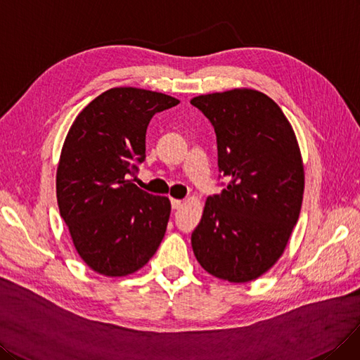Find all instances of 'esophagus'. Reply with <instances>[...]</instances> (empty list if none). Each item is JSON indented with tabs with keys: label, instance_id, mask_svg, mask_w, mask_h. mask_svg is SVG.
I'll return each instance as SVG.
<instances>
[{
	"label": "esophagus",
	"instance_id": "esophagus-1",
	"mask_svg": "<svg viewBox=\"0 0 360 360\" xmlns=\"http://www.w3.org/2000/svg\"><path fill=\"white\" fill-rule=\"evenodd\" d=\"M172 207L173 210H179V207L182 206V200H178V199H172Z\"/></svg>",
	"mask_w": 360,
	"mask_h": 360
}]
</instances>
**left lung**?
Here are the masks:
<instances>
[{"instance_id": "1", "label": "left lung", "mask_w": 360, "mask_h": 360, "mask_svg": "<svg viewBox=\"0 0 360 360\" xmlns=\"http://www.w3.org/2000/svg\"><path fill=\"white\" fill-rule=\"evenodd\" d=\"M217 134L226 188L206 199L191 235L197 262L211 275L248 283L281 257L302 206L305 175L295 131L278 104L240 88L194 97Z\"/></svg>"}]
</instances>
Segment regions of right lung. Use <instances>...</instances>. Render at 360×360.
Masks as SVG:
<instances>
[{"instance_id": "right-lung-1", "label": "right lung", "mask_w": 360, "mask_h": 360, "mask_svg": "<svg viewBox=\"0 0 360 360\" xmlns=\"http://www.w3.org/2000/svg\"><path fill=\"white\" fill-rule=\"evenodd\" d=\"M179 100L141 88L104 91L80 112L63 145L56 200L75 248L92 271L130 275L165 238L170 200L130 181L145 160L150 118Z\"/></svg>"}]
</instances>
